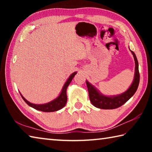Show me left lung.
<instances>
[{
  "label": "left lung",
  "instance_id": "left-lung-1",
  "mask_svg": "<svg viewBox=\"0 0 152 152\" xmlns=\"http://www.w3.org/2000/svg\"><path fill=\"white\" fill-rule=\"evenodd\" d=\"M131 51V50H130ZM132 51L135 60V72L134 80L132 85L124 93L115 96H106L98 92L94 87L91 85L88 81H86V85L88 88L90 101L94 107L102 109H114L119 108L125 104L129 99L135 93L140 83V72H139V64L137 59L135 53Z\"/></svg>",
  "mask_w": 152,
  "mask_h": 152
}]
</instances>
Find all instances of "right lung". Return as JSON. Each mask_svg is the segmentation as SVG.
<instances>
[{
  "instance_id": "obj_1",
  "label": "right lung",
  "mask_w": 152,
  "mask_h": 152,
  "mask_svg": "<svg viewBox=\"0 0 152 152\" xmlns=\"http://www.w3.org/2000/svg\"><path fill=\"white\" fill-rule=\"evenodd\" d=\"M77 72H74L69 77L68 80L64 84V86L62 88V91H61L60 94L59 95V96L56 99L53 101H51L48 103L43 104H35L31 103L29 101H27L25 98L20 94V96L23 98V99L24 100V101L26 102V103L29 105V106L34 108L35 109L41 110V111L43 112H53V111H57L58 110H60L61 109L65 106L67 102V94H66V89L68 88V86L72 81V80L73 79L74 76L76 75Z\"/></svg>"
}]
</instances>
